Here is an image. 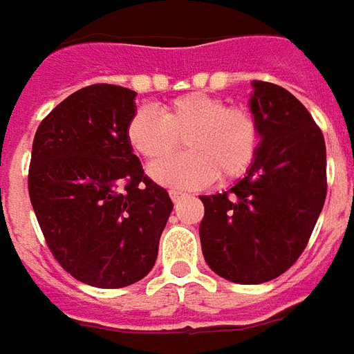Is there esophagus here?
Instances as JSON below:
<instances>
[{"instance_id": "1", "label": "esophagus", "mask_w": 354, "mask_h": 354, "mask_svg": "<svg viewBox=\"0 0 354 354\" xmlns=\"http://www.w3.org/2000/svg\"><path fill=\"white\" fill-rule=\"evenodd\" d=\"M169 196H171V201H173V202H181L183 198L187 196V192L175 191V189H173V191H169Z\"/></svg>"}]
</instances>
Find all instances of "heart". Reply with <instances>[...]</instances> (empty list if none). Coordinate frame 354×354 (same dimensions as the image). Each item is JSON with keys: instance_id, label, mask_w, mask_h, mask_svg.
I'll return each mask as SVG.
<instances>
[{"instance_id": "obj_1", "label": "heart", "mask_w": 354, "mask_h": 354, "mask_svg": "<svg viewBox=\"0 0 354 354\" xmlns=\"http://www.w3.org/2000/svg\"><path fill=\"white\" fill-rule=\"evenodd\" d=\"M183 136L189 152L167 158ZM127 138L136 153L148 162V175L167 187H202L214 179H237L252 165L260 131L254 115L245 107H227L225 102L204 92L183 94L160 107L136 109ZM165 159V162H160Z\"/></svg>"}]
</instances>
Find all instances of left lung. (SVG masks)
Instances as JSON below:
<instances>
[{
  "mask_svg": "<svg viewBox=\"0 0 354 354\" xmlns=\"http://www.w3.org/2000/svg\"><path fill=\"white\" fill-rule=\"evenodd\" d=\"M258 152L229 191L201 196L202 254L233 283L258 285L287 272L306 247L326 201V142L289 90L252 80Z\"/></svg>",
  "mask_w": 354,
  "mask_h": 354,
  "instance_id": "1",
  "label": "left lung"
}]
</instances>
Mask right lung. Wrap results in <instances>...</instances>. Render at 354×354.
<instances>
[{
    "mask_svg": "<svg viewBox=\"0 0 354 354\" xmlns=\"http://www.w3.org/2000/svg\"><path fill=\"white\" fill-rule=\"evenodd\" d=\"M135 90L92 84L44 119L28 192L51 254L82 283L119 289L153 268L173 202L127 138Z\"/></svg>",
    "mask_w": 354,
    "mask_h": 354,
    "instance_id": "obj_1",
    "label": "right lung"
}]
</instances>
